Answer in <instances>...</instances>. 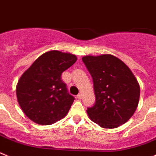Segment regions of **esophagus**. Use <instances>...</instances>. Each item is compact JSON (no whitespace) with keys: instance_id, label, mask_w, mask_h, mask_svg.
Instances as JSON below:
<instances>
[{"instance_id":"obj_1","label":"esophagus","mask_w":156,"mask_h":156,"mask_svg":"<svg viewBox=\"0 0 156 156\" xmlns=\"http://www.w3.org/2000/svg\"><path fill=\"white\" fill-rule=\"evenodd\" d=\"M77 98H78V99H81V98H82V93H81V92H80V93L77 95Z\"/></svg>"}]
</instances>
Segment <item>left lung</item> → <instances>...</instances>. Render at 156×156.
<instances>
[{
	"label": "left lung",
	"instance_id": "left-lung-1",
	"mask_svg": "<svg viewBox=\"0 0 156 156\" xmlns=\"http://www.w3.org/2000/svg\"><path fill=\"white\" fill-rule=\"evenodd\" d=\"M93 81L95 104L87 108L91 120L104 128H115L133 116L138 105L140 87L123 61L109 54L82 57Z\"/></svg>",
	"mask_w": 156,
	"mask_h": 156
}]
</instances>
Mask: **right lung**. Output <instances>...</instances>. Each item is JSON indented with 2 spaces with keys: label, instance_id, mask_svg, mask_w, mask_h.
Here are the masks:
<instances>
[{
  "label": "right lung",
  "instance_id": "obj_1",
  "mask_svg": "<svg viewBox=\"0 0 156 156\" xmlns=\"http://www.w3.org/2000/svg\"><path fill=\"white\" fill-rule=\"evenodd\" d=\"M76 61V56L52 50L42 54L25 71L16 94L19 106L30 120L50 125L66 116L75 97L68 92L61 74Z\"/></svg>",
  "mask_w": 156,
  "mask_h": 156
}]
</instances>
